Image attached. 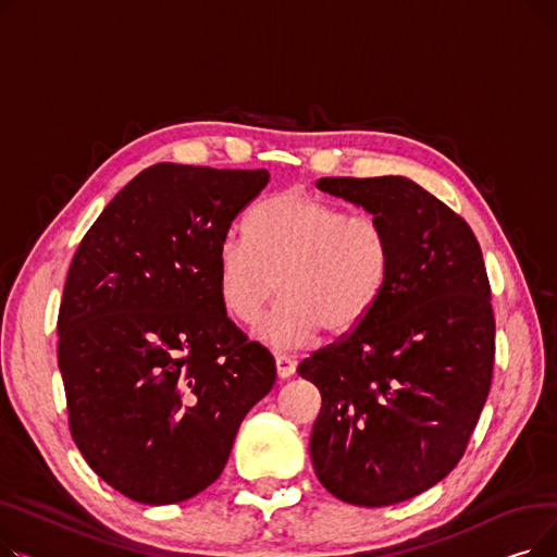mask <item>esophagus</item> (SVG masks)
<instances>
[{"label":"esophagus","instance_id":"obj_1","mask_svg":"<svg viewBox=\"0 0 557 557\" xmlns=\"http://www.w3.org/2000/svg\"><path fill=\"white\" fill-rule=\"evenodd\" d=\"M275 368H277V376L280 379H288L290 374L296 372V361L290 359V357H286V355H277L275 357Z\"/></svg>","mask_w":557,"mask_h":557}]
</instances>
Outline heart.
Listing matches in <instances>:
<instances>
[{"label": "heart", "mask_w": 557, "mask_h": 557, "mask_svg": "<svg viewBox=\"0 0 557 557\" xmlns=\"http://www.w3.org/2000/svg\"><path fill=\"white\" fill-rule=\"evenodd\" d=\"M216 271L221 300L242 323H252L282 288L255 336L273 349H298L323 330L349 336L372 313L391 275V234L370 214L286 189L250 212L246 237L223 239Z\"/></svg>", "instance_id": "heart-1"}]
</instances>
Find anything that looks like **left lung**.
Wrapping results in <instances>:
<instances>
[{
  "label": "left lung",
  "instance_id": "8db88e82",
  "mask_svg": "<svg viewBox=\"0 0 557 557\" xmlns=\"http://www.w3.org/2000/svg\"><path fill=\"white\" fill-rule=\"evenodd\" d=\"M315 187L386 225L391 275L352 334L298 366L323 397L311 462L336 499L393 506L454 470L483 411L494 366L485 263L470 225L411 178Z\"/></svg>",
  "mask_w": 557,
  "mask_h": 557
}]
</instances>
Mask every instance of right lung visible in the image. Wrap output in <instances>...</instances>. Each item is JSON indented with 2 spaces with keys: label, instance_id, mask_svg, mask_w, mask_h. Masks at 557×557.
Segmentation results:
<instances>
[{
  "label": "right lung",
  "instance_id": "obj_1",
  "mask_svg": "<svg viewBox=\"0 0 557 557\" xmlns=\"http://www.w3.org/2000/svg\"><path fill=\"white\" fill-rule=\"evenodd\" d=\"M269 171L160 162L87 230L58 313L70 431L87 465L146 506L212 485L275 361L227 318L216 255Z\"/></svg>",
  "mask_w": 557,
  "mask_h": 557
}]
</instances>
